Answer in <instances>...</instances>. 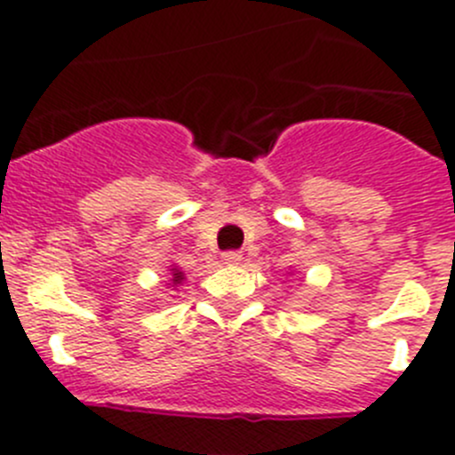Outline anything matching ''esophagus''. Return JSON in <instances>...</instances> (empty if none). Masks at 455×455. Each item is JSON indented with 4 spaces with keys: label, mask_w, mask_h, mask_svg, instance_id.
<instances>
[{
    "label": "esophagus",
    "mask_w": 455,
    "mask_h": 455,
    "mask_svg": "<svg viewBox=\"0 0 455 455\" xmlns=\"http://www.w3.org/2000/svg\"><path fill=\"white\" fill-rule=\"evenodd\" d=\"M220 259H223L225 264H239L241 262V252L239 251H228L220 255Z\"/></svg>",
    "instance_id": "1"
}]
</instances>
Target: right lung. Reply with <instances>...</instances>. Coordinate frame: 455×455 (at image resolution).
<instances>
[{
    "label": "right lung",
    "mask_w": 455,
    "mask_h": 455,
    "mask_svg": "<svg viewBox=\"0 0 455 455\" xmlns=\"http://www.w3.org/2000/svg\"><path fill=\"white\" fill-rule=\"evenodd\" d=\"M180 283H182V271L172 268V284H180Z\"/></svg>",
    "instance_id": "add662e5"
}]
</instances>
